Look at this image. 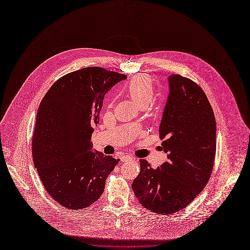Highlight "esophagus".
I'll use <instances>...</instances> for the list:
<instances>
[{"mask_svg": "<svg viewBox=\"0 0 250 250\" xmlns=\"http://www.w3.org/2000/svg\"><path fill=\"white\" fill-rule=\"evenodd\" d=\"M120 159H121V161H122V162H127V161L132 160L133 158H132L131 156H129V155H122V156L120 157Z\"/></svg>", "mask_w": 250, "mask_h": 250, "instance_id": "34e87169", "label": "esophagus"}]
</instances>
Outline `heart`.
<instances>
[{
	"instance_id": "b5f03b06",
	"label": "heart",
	"mask_w": 250,
	"mask_h": 250,
	"mask_svg": "<svg viewBox=\"0 0 250 250\" xmlns=\"http://www.w3.org/2000/svg\"><path fill=\"white\" fill-rule=\"evenodd\" d=\"M127 93L139 106H143L151 103L154 96V89L147 76L138 75L129 83Z\"/></svg>"
}]
</instances>
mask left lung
Wrapping results in <instances>:
<instances>
[{
    "label": "left lung",
    "instance_id": "8db88e82",
    "mask_svg": "<svg viewBox=\"0 0 250 250\" xmlns=\"http://www.w3.org/2000/svg\"><path fill=\"white\" fill-rule=\"evenodd\" d=\"M169 95L159 135L168 160L153 169L141 159L132 184L140 203L158 214L188 206L206 186L216 153V120L202 89L179 74L168 77Z\"/></svg>",
    "mask_w": 250,
    "mask_h": 250
}]
</instances>
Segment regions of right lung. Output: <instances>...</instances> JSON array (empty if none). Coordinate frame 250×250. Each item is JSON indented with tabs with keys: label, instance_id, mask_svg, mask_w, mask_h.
<instances>
[{
	"label": "right lung",
	"instance_id": "add662e5",
	"mask_svg": "<svg viewBox=\"0 0 250 250\" xmlns=\"http://www.w3.org/2000/svg\"><path fill=\"white\" fill-rule=\"evenodd\" d=\"M126 75L103 67H85L53 84L38 108L32 156L51 197L62 206L83 209L103 194L119 159L93 149L105 94Z\"/></svg>",
	"mask_w": 250,
	"mask_h": 250
}]
</instances>
